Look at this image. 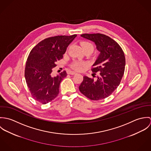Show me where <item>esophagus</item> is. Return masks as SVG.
I'll return each instance as SVG.
<instances>
[{"label":"esophagus","mask_w":151,"mask_h":151,"mask_svg":"<svg viewBox=\"0 0 151 151\" xmlns=\"http://www.w3.org/2000/svg\"><path fill=\"white\" fill-rule=\"evenodd\" d=\"M77 73L76 71H70L68 72V74H71V75H74V74H76Z\"/></svg>","instance_id":"esophagus-1"}]
</instances>
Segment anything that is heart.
Listing matches in <instances>:
<instances>
[{
    "instance_id": "heart-1",
    "label": "heart",
    "mask_w": 151,
    "mask_h": 151,
    "mask_svg": "<svg viewBox=\"0 0 151 151\" xmlns=\"http://www.w3.org/2000/svg\"><path fill=\"white\" fill-rule=\"evenodd\" d=\"M81 45L83 47V49H91L92 51L93 50V44L89 42L88 41H84L81 43ZM86 63L83 62H79V61H76L74 62L72 65V67L76 69V70H80L81 68L83 65H85Z\"/></svg>"
}]
</instances>
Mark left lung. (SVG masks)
I'll return each instance as SVG.
<instances>
[{
  "mask_svg": "<svg viewBox=\"0 0 151 151\" xmlns=\"http://www.w3.org/2000/svg\"><path fill=\"white\" fill-rule=\"evenodd\" d=\"M81 37L95 43L99 54L92 69L93 72L98 71L96 78L84 76L79 89L91 100L103 99L111 95L120 83L126 65L124 52L118 43L105 35L84 34Z\"/></svg>",
  "mask_w": 151,
  "mask_h": 151,
  "instance_id": "left-lung-1",
  "label": "left lung"
}]
</instances>
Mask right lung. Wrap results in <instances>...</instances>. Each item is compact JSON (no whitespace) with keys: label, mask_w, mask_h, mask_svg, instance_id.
Instances as JSON below:
<instances>
[{"label":"right lung","mask_w":151,"mask_h":151,"mask_svg":"<svg viewBox=\"0 0 151 151\" xmlns=\"http://www.w3.org/2000/svg\"><path fill=\"white\" fill-rule=\"evenodd\" d=\"M76 34L60 35L45 39L30 52L25 68V78L33 98L42 104L53 100L59 93L60 84L67 76L65 71L52 76L56 63L63 58L67 47Z\"/></svg>","instance_id":"add662e5"}]
</instances>
